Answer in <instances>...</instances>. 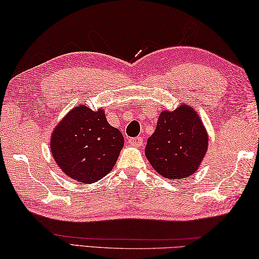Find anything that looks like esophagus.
Instances as JSON below:
<instances>
[{
  "label": "esophagus",
  "instance_id": "esophagus-1",
  "mask_svg": "<svg viewBox=\"0 0 259 259\" xmlns=\"http://www.w3.org/2000/svg\"><path fill=\"white\" fill-rule=\"evenodd\" d=\"M128 143L133 147H141L143 145V139L141 137H137V138H131L128 140Z\"/></svg>",
  "mask_w": 259,
  "mask_h": 259
}]
</instances>
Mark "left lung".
Here are the masks:
<instances>
[{"instance_id": "1", "label": "left lung", "mask_w": 259, "mask_h": 259, "mask_svg": "<svg viewBox=\"0 0 259 259\" xmlns=\"http://www.w3.org/2000/svg\"><path fill=\"white\" fill-rule=\"evenodd\" d=\"M207 132L198 113L187 104L162 111L145 154L151 166L166 179H184L200 167L207 149Z\"/></svg>"}]
</instances>
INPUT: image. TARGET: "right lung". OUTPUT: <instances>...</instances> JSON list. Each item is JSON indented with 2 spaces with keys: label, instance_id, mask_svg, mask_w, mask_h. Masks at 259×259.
Segmentation results:
<instances>
[{
  "label": "right lung",
  "instance_id": "add662e5",
  "mask_svg": "<svg viewBox=\"0 0 259 259\" xmlns=\"http://www.w3.org/2000/svg\"><path fill=\"white\" fill-rule=\"evenodd\" d=\"M124 138L111 126L103 109L74 107L55 127L50 150L59 168L79 184L101 180L113 168Z\"/></svg>",
  "mask_w": 259,
  "mask_h": 259
}]
</instances>
